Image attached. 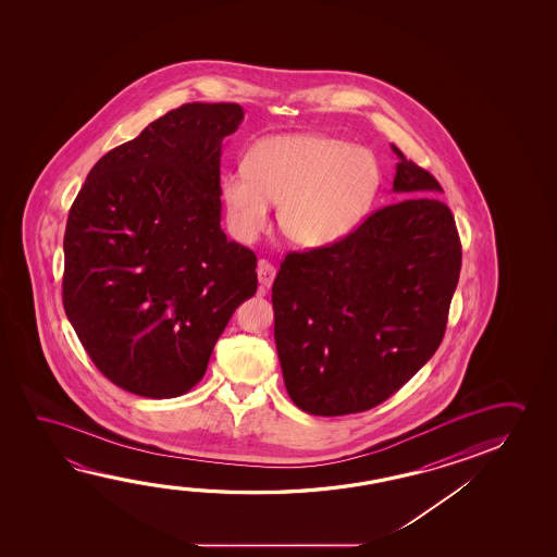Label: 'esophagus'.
<instances>
[{
    "instance_id": "esophagus-1",
    "label": "esophagus",
    "mask_w": 557,
    "mask_h": 557,
    "mask_svg": "<svg viewBox=\"0 0 557 557\" xmlns=\"http://www.w3.org/2000/svg\"><path fill=\"white\" fill-rule=\"evenodd\" d=\"M256 274H258V282H260L262 289H270V287H272L275 277L274 265L270 264V262H265V260H260L258 268H256Z\"/></svg>"
}]
</instances>
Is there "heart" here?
<instances>
[{"mask_svg": "<svg viewBox=\"0 0 557 557\" xmlns=\"http://www.w3.org/2000/svg\"><path fill=\"white\" fill-rule=\"evenodd\" d=\"M381 164L371 151L322 134L272 136L258 141L247 164L228 169L220 191L231 235L250 245L272 223L301 248L329 247L349 235L373 208Z\"/></svg>", "mask_w": 557, "mask_h": 557, "instance_id": "heart-1", "label": "heart"}]
</instances>
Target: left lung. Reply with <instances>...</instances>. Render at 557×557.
I'll list each match as a JSON object with an SVG mask.
<instances>
[{
  "label": "left lung",
  "instance_id": "1",
  "mask_svg": "<svg viewBox=\"0 0 557 557\" xmlns=\"http://www.w3.org/2000/svg\"><path fill=\"white\" fill-rule=\"evenodd\" d=\"M393 190L329 247L285 256L272 287L283 383L312 416L371 410L428 363L447 329L462 264L437 181L400 149Z\"/></svg>",
  "mask_w": 557,
  "mask_h": 557
}]
</instances>
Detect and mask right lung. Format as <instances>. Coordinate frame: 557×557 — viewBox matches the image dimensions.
Here are the masks:
<instances>
[{"label": "right lung", "instance_id": "add662e5", "mask_svg": "<svg viewBox=\"0 0 557 557\" xmlns=\"http://www.w3.org/2000/svg\"><path fill=\"white\" fill-rule=\"evenodd\" d=\"M243 119L233 102L166 112L97 161L70 210L65 314L128 393H188L256 293L255 252L221 231V147Z\"/></svg>", "mask_w": 557, "mask_h": 557}]
</instances>
